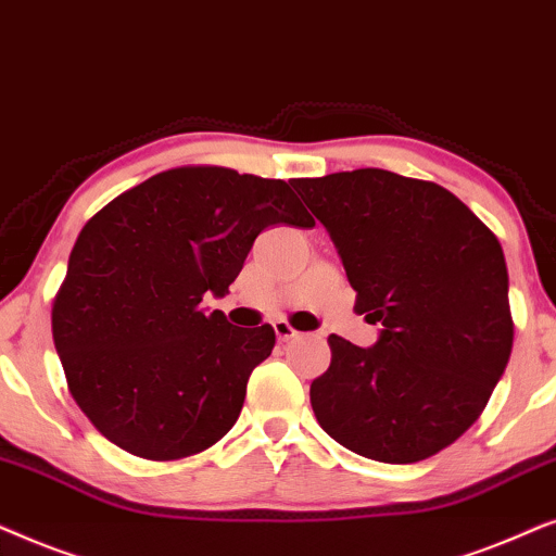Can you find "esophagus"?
Segmentation results:
<instances>
[{
    "label": "esophagus",
    "mask_w": 556,
    "mask_h": 556,
    "mask_svg": "<svg viewBox=\"0 0 556 556\" xmlns=\"http://www.w3.org/2000/svg\"><path fill=\"white\" fill-rule=\"evenodd\" d=\"M274 332H277V338L282 340V343H287V340H292V338L300 336V332L294 330L292 325L287 323V320H277V323H274Z\"/></svg>",
    "instance_id": "obj_1"
}]
</instances>
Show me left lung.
<instances>
[{
	"label": "left lung",
	"instance_id": "1",
	"mask_svg": "<svg viewBox=\"0 0 556 556\" xmlns=\"http://www.w3.org/2000/svg\"><path fill=\"white\" fill-rule=\"evenodd\" d=\"M328 228L371 348L330 336L309 387L332 440L379 463H419L485 409L514 348L508 269L495 233L438 182L389 169L294 180Z\"/></svg>",
	"mask_w": 556,
	"mask_h": 556
}]
</instances>
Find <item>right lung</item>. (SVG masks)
<instances>
[{
    "mask_svg": "<svg viewBox=\"0 0 556 556\" xmlns=\"http://www.w3.org/2000/svg\"><path fill=\"white\" fill-rule=\"evenodd\" d=\"M274 224L315 220L285 180L195 165L152 175L84 226L53 302V340L71 396L109 442L180 460L236 425L277 336L201 302L224 298Z\"/></svg>",
    "mask_w": 556,
    "mask_h": 556,
    "instance_id": "add662e5",
    "label": "right lung"
}]
</instances>
